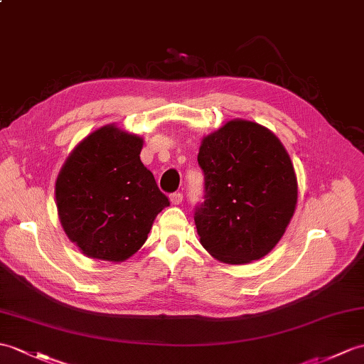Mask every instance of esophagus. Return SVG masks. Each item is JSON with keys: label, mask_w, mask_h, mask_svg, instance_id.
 <instances>
[{"label": "esophagus", "mask_w": 364, "mask_h": 364, "mask_svg": "<svg viewBox=\"0 0 364 364\" xmlns=\"http://www.w3.org/2000/svg\"><path fill=\"white\" fill-rule=\"evenodd\" d=\"M181 201H183V193H180V192L172 193V196H171L172 205H181Z\"/></svg>", "instance_id": "1"}]
</instances>
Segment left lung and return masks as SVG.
<instances>
[{"label": "left lung", "instance_id": "left-lung-1", "mask_svg": "<svg viewBox=\"0 0 364 364\" xmlns=\"http://www.w3.org/2000/svg\"><path fill=\"white\" fill-rule=\"evenodd\" d=\"M205 203L196 226L214 259L230 265L259 260L289 226L298 203V180L282 142L267 127L228 121L201 139Z\"/></svg>", "mask_w": 364, "mask_h": 364}]
</instances>
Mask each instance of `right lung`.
Masks as SVG:
<instances>
[{
    "instance_id": "add662e5",
    "label": "right lung",
    "mask_w": 364,
    "mask_h": 364,
    "mask_svg": "<svg viewBox=\"0 0 364 364\" xmlns=\"http://www.w3.org/2000/svg\"><path fill=\"white\" fill-rule=\"evenodd\" d=\"M144 139L114 124L83 138L55 181L65 234L82 255L124 262L136 252L168 198L141 163Z\"/></svg>"
}]
</instances>
